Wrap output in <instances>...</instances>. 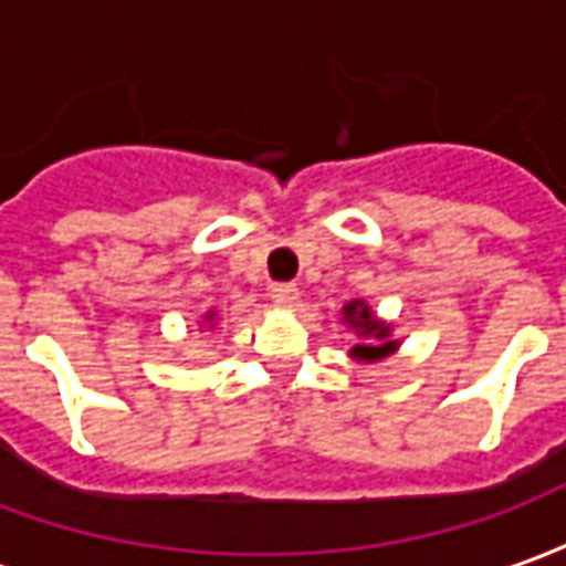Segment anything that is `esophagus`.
Segmentation results:
<instances>
[{"label": "esophagus", "instance_id": "1", "mask_svg": "<svg viewBox=\"0 0 566 566\" xmlns=\"http://www.w3.org/2000/svg\"><path fill=\"white\" fill-rule=\"evenodd\" d=\"M270 296H272V303H275V306L291 308V306H296V303H300V287H296V284H272Z\"/></svg>", "mask_w": 566, "mask_h": 566}]
</instances>
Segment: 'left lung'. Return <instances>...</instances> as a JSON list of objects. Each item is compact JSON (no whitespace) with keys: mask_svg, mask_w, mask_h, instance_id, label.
<instances>
[{"mask_svg":"<svg viewBox=\"0 0 566 566\" xmlns=\"http://www.w3.org/2000/svg\"><path fill=\"white\" fill-rule=\"evenodd\" d=\"M343 324L360 339V343L352 348V357L360 360V364L385 360V357H391L394 352L400 348V343L391 339V324L381 321L379 315L369 308L367 300H352V303H345Z\"/></svg>","mask_w":566,"mask_h":566,"instance_id":"obj_1","label":"left lung"}]
</instances>
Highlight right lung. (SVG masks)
<instances>
[{
	"instance_id": "add662e5",
	"label": "right lung",
	"mask_w": 566,
	"mask_h": 566,
	"mask_svg": "<svg viewBox=\"0 0 566 566\" xmlns=\"http://www.w3.org/2000/svg\"><path fill=\"white\" fill-rule=\"evenodd\" d=\"M214 324H218V312H206V315H202V321H199V327H214Z\"/></svg>"
}]
</instances>
